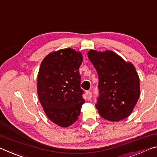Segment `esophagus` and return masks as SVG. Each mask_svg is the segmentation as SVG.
Wrapping results in <instances>:
<instances>
[{"instance_id":"obj_1","label":"esophagus","mask_w":157,"mask_h":157,"mask_svg":"<svg viewBox=\"0 0 157 157\" xmlns=\"http://www.w3.org/2000/svg\"><path fill=\"white\" fill-rule=\"evenodd\" d=\"M86 97H87V99L88 100H90L91 99V97H92V92L91 91H87L86 92Z\"/></svg>"}]
</instances>
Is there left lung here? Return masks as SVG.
Masks as SVG:
<instances>
[{"instance_id":"8db88e82","label":"left lung","mask_w":157,"mask_h":157,"mask_svg":"<svg viewBox=\"0 0 157 157\" xmlns=\"http://www.w3.org/2000/svg\"><path fill=\"white\" fill-rule=\"evenodd\" d=\"M99 77V97L95 106L101 116L120 121L132 113L140 96V80L132 63L113 51L88 53Z\"/></svg>"}]
</instances>
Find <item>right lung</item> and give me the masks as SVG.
Returning a JSON list of instances; mask_svg holds the SVG:
<instances>
[{
	"mask_svg": "<svg viewBox=\"0 0 157 157\" xmlns=\"http://www.w3.org/2000/svg\"><path fill=\"white\" fill-rule=\"evenodd\" d=\"M81 53L72 48L51 53L41 63L37 76V93L41 105L49 119L62 127L78 120L85 103L78 69Z\"/></svg>",
	"mask_w": 157,
	"mask_h": 157,
	"instance_id": "obj_1",
	"label": "right lung"
}]
</instances>
